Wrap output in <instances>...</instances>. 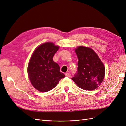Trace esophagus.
Here are the masks:
<instances>
[{"mask_svg": "<svg viewBox=\"0 0 126 126\" xmlns=\"http://www.w3.org/2000/svg\"><path fill=\"white\" fill-rule=\"evenodd\" d=\"M65 76L67 77H71V74L70 73H65Z\"/></svg>", "mask_w": 126, "mask_h": 126, "instance_id": "obj_1", "label": "esophagus"}]
</instances>
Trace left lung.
Instances as JSON below:
<instances>
[{
    "label": "left lung",
    "instance_id": "8db88e82",
    "mask_svg": "<svg viewBox=\"0 0 126 126\" xmlns=\"http://www.w3.org/2000/svg\"><path fill=\"white\" fill-rule=\"evenodd\" d=\"M75 51L78 58V67L71 79L83 89H95L101 85L104 78V65L91 48L79 46Z\"/></svg>",
    "mask_w": 126,
    "mask_h": 126
}]
</instances>
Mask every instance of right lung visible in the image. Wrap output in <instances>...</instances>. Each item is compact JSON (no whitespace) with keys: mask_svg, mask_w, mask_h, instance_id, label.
Returning a JSON list of instances; mask_svg holds the SVG:
<instances>
[{"mask_svg":"<svg viewBox=\"0 0 126 126\" xmlns=\"http://www.w3.org/2000/svg\"><path fill=\"white\" fill-rule=\"evenodd\" d=\"M59 48L52 43L41 45L35 50L28 66V74L34 87L41 92L50 91L65 77L53 56Z\"/></svg>","mask_w":126,"mask_h":126,"instance_id":"right-lung-1","label":"right lung"}]
</instances>
